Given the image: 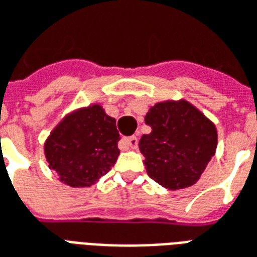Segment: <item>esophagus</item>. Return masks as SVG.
Here are the masks:
<instances>
[{
    "label": "esophagus",
    "mask_w": 257,
    "mask_h": 257,
    "mask_svg": "<svg viewBox=\"0 0 257 257\" xmlns=\"http://www.w3.org/2000/svg\"><path fill=\"white\" fill-rule=\"evenodd\" d=\"M121 145H123V147H127V148L136 149L138 147L137 137H136V136H132V137L123 138V140H121Z\"/></svg>",
    "instance_id": "esophagus-1"
}]
</instances>
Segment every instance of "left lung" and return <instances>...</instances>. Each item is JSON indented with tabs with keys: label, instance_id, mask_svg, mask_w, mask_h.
Instances as JSON below:
<instances>
[{
	"label": "left lung",
	"instance_id": "8db88e82",
	"mask_svg": "<svg viewBox=\"0 0 257 257\" xmlns=\"http://www.w3.org/2000/svg\"><path fill=\"white\" fill-rule=\"evenodd\" d=\"M145 123L152 132L138 147L149 177L169 190L195 184L217 148L214 124L184 99L156 103Z\"/></svg>",
	"mask_w": 257,
	"mask_h": 257
}]
</instances>
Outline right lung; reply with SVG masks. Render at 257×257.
<instances>
[{
  "mask_svg": "<svg viewBox=\"0 0 257 257\" xmlns=\"http://www.w3.org/2000/svg\"><path fill=\"white\" fill-rule=\"evenodd\" d=\"M116 120L101 105L67 114L47 138L44 152L50 169L69 187H90L112 169L120 151Z\"/></svg>",
  "mask_w": 257,
  "mask_h": 257,
  "instance_id": "add662e5",
  "label": "right lung"
}]
</instances>
